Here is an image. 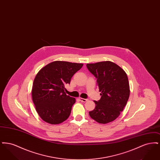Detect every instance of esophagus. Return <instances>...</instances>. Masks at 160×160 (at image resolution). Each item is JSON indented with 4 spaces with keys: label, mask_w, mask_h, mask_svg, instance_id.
Returning a JSON list of instances; mask_svg holds the SVG:
<instances>
[{
    "label": "esophagus",
    "mask_w": 160,
    "mask_h": 160,
    "mask_svg": "<svg viewBox=\"0 0 160 160\" xmlns=\"http://www.w3.org/2000/svg\"><path fill=\"white\" fill-rule=\"evenodd\" d=\"M79 99H80V101L83 102H86V101H88V99H84V98H80Z\"/></svg>",
    "instance_id": "obj_1"
}]
</instances>
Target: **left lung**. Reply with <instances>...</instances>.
Wrapping results in <instances>:
<instances>
[{"label": "left lung", "mask_w": 160, "mask_h": 160, "mask_svg": "<svg viewBox=\"0 0 160 160\" xmlns=\"http://www.w3.org/2000/svg\"><path fill=\"white\" fill-rule=\"evenodd\" d=\"M88 70L96 77L101 99L94 101L95 108L89 112L92 119L100 123L115 120L126 106L129 85L126 72L110 61L88 63Z\"/></svg>", "instance_id": "8db88e82"}]
</instances>
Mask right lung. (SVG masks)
Segmentation results:
<instances>
[{"label": "right lung", "mask_w": 160, "mask_h": 160, "mask_svg": "<svg viewBox=\"0 0 160 160\" xmlns=\"http://www.w3.org/2000/svg\"><path fill=\"white\" fill-rule=\"evenodd\" d=\"M82 63L54 61L41 69L32 90V100L41 118L50 124H59L68 118L76 99L67 95L65 86L70 83Z\"/></svg>", "instance_id": "add662e5"}]
</instances>
